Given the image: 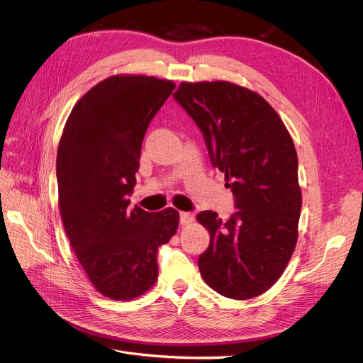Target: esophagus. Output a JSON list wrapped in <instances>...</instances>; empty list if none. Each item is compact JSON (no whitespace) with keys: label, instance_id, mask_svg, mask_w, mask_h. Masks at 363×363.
Wrapping results in <instances>:
<instances>
[{"label":"esophagus","instance_id":"obj_1","mask_svg":"<svg viewBox=\"0 0 363 363\" xmlns=\"http://www.w3.org/2000/svg\"><path fill=\"white\" fill-rule=\"evenodd\" d=\"M194 220V215L189 213V212H181L179 213V222L181 225H189Z\"/></svg>","mask_w":363,"mask_h":363}]
</instances>
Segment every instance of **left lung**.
Segmentation results:
<instances>
[{
  "label": "left lung",
  "instance_id": "1",
  "mask_svg": "<svg viewBox=\"0 0 363 363\" xmlns=\"http://www.w3.org/2000/svg\"><path fill=\"white\" fill-rule=\"evenodd\" d=\"M174 99L201 130L238 208L226 222L212 211L197 215L211 234L200 274L225 297H256L281 277L297 241L301 191L294 143L271 104L244 86L182 82Z\"/></svg>",
  "mask_w": 363,
  "mask_h": 363
}]
</instances>
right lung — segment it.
<instances>
[{
    "mask_svg": "<svg viewBox=\"0 0 363 363\" xmlns=\"http://www.w3.org/2000/svg\"><path fill=\"white\" fill-rule=\"evenodd\" d=\"M174 89L155 76L101 81L73 107L57 151L65 231L94 287L113 300L155 285L159 247L177 233L175 208L129 207L147 128Z\"/></svg>",
    "mask_w": 363,
    "mask_h": 363,
    "instance_id": "1",
    "label": "right lung"
}]
</instances>
